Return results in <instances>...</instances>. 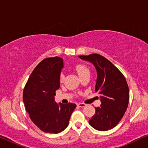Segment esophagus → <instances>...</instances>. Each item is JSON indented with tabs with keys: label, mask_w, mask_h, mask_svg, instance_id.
I'll return each mask as SVG.
<instances>
[{
	"label": "esophagus",
	"mask_w": 148,
	"mask_h": 148,
	"mask_svg": "<svg viewBox=\"0 0 148 148\" xmlns=\"http://www.w3.org/2000/svg\"><path fill=\"white\" fill-rule=\"evenodd\" d=\"M77 106H78L79 107H80V108H84V107L86 106V105L85 104H84V103H78Z\"/></svg>",
	"instance_id": "obj_1"
}]
</instances>
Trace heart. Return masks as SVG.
I'll use <instances>...</instances> for the list:
<instances>
[{
	"instance_id": "1",
	"label": "heart",
	"mask_w": 148,
	"mask_h": 148,
	"mask_svg": "<svg viewBox=\"0 0 148 148\" xmlns=\"http://www.w3.org/2000/svg\"><path fill=\"white\" fill-rule=\"evenodd\" d=\"M76 71L77 72L79 76L82 75H84L85 73H90V71L88 69L87 66L85 65H83V64H79V65H77L76 66ZM64 74L61 73L60 75V82H62L64 79Z\"/></svg>"
}]
</instances>
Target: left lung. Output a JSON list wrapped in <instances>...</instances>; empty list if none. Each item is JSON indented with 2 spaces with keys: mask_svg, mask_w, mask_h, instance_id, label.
I'll return each instance as SVG.
<instances>
[{
  "mask_svg": "<svg viewBox=\"0 0 148 148\" xmlns=\"http://www.w3.org/2000/svg\"><path fill=\"white\" fill-rule=\"evenodd\" d=\"M94 64L97 71L95 91L100 95L101 105L89 121L93 128L108 131L118 125L128 106L129 91L127 81L110 61L98 54L79 56Z\"/></svg>",
  "mask_w": 148,
  "mask_h": 148,
  "instance_id": "1",
  "label": "left lung"
}]
</instances>
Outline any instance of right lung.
I'll list each match as a JSON object with an SVG mask.
<instances>
[{
    "label": "right lung",
    "instance_id": "right-lung-1",
    "mask_svg": "<svg viewBox=\"0 0 148 148\" xmlns=\"http://www.w3.org/2000/svg\"><path fill=\"white\" fill-rule=\"evenodd\" d=\"M63 66V59L58 56L42 60L30 75L23 90L26 111L32 122L45 133L64 130L76 107L73 103L62 104L54 101Z\"/></svg>",
    "mask_w": 148,
    "mask_h": 148
}]
</instances>
